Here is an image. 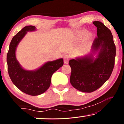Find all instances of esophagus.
I'll return each mask as SVG.
<instances>
[{"instance_id":"34e87169","label":"esophagus","mask_w":124,"mask_h":124,"mask_svg":"<svg viewBox=\"0 0 124 124\" xmlns=\"http://www.w3.org/2000/svg\"><path fill=\"white\" fill-rule=\"evenodd\" d=\"M70 58V54H66V55H65L64 57V63L68 64Z\"/></svg>"}]
</instances>
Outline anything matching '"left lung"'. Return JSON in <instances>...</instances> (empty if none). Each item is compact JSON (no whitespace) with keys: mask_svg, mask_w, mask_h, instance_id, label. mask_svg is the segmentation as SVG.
<instances>
[{"mask_svg":"<svg viewBox=\"0 0 124 124\" xmlns=\"http://www.w3.org/2000/svg\"><path fill=\"white\" fill-rule=\"evenodd\" d=\"M97 37L91 51L84 56L69 61L72 69L70 82L73 87L84 92L99 89L110 77L114 66L116 48L111 31L100 21H94ZM96 55V57H94Z\"/></svg>","mask_w":124,"mask_h":124,"instance_id":"1","label":"left lung"}]
</instances>
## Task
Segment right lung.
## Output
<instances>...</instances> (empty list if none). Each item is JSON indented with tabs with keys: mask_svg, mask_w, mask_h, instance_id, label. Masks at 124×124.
Instances as JSON below:
<instances>
[{
	"mask_svg": "<svg viewBox=\"0 0 124 124\" xmlns=\"http://www.w3.org/2000/svg\"><path fill=\"white\" fill-rule=\"evenodd\" d=\"M36 31V27L27 26L12 38L7 54V61L9 77L14 84L24 93L31 96L41 95L49 89L52 74L63 65V59L48 61L37 70L22 68L16 57V50L27 32Z\"/></svg>",
	"mask_w": 124,
	"mask_h": 124,
	"instance_id": "obj_1",
	"label": "right lung"
}]
</instances>
